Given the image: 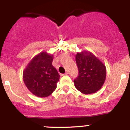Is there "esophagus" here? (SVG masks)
I'll return each instance as SVG.
<instances>
[{"label":"esophagus","mask_w":130,"mask_h":130,"mask_svg":"<svg viewBox=\"0 0 130 130\" xmlns=\"http://www.w3.org/2000/svg\"><path fill=\"white\" fill-rule=\"evenodd\" d=\"M67 74H68L67 72H65V73H64V74H61V75L63 76V75H67Z\"/></svg>","instance_id":"1"}]
</instances>
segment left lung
<instances>
[{
	"mask_svg": "<svg viewBox=\"0 0 130 130\" xmlns=\"http://www.w3.org/2000/svg\"><path fill=\"white\" fill-rule=\"evenodd\" d=\"M75 60L78 70V77L74 80L76 89L84 94L100 90L106 77L104 64L88 51L77 53Z\"/></svg>",
	"mask_w": 130,
	"mask_h": 130,
	"instance_id": "1",
	"label": "left lung"
}]
</instances>
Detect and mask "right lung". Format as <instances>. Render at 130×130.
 <instances>
[{"label": "right lung", "instance_id": "add662e5", "mask_svg": "<svg viewBox=\"0 0 130 130\" xmlns=\"http://www.w3.org/2000/svg\"><path fill=\"white\" fill-rule=\"evenodd\" d=\"M53 55L41 52L30 61L23 71V80L32 94L46 98L57 88L60 75L52 65Z\"/></svg>", "mask_w": 130, "mask_h": 130}]
</instances>
